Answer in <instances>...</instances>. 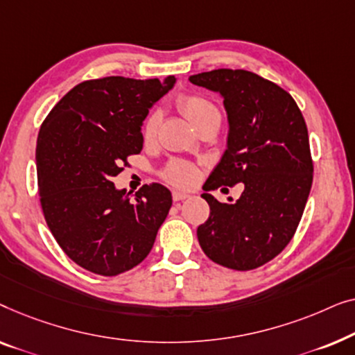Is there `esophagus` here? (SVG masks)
<instances>
[{
  "mask_svg": "<svg viewBox=\"0 0 355 355\" xmlns=\"http://www.w3.org/2000/svg\"><path fill=\"white\" fill-rule=\"evenodd\" d=\"M172 198H173V201H183V199L189 198V194L184 193V191H178V189H173Z\"/></svg>",
  "mask_w": 355,
  "mask_h": 355,
  "instance_id": "esophagus-1",
  "label": "esophagus"
}]
</instances>
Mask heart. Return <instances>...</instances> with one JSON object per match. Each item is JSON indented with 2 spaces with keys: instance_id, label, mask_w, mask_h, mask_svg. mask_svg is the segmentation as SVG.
<instances>
[{
  "instance_id": "b5f03b06",
  "label": "heart",
  "mask_w": 355,
  "mask_h": 355,
  "mask_svg": "<svg viewBox=\"0 0 355 355\" xmlns=\"http://www.w3.org/2000/svg\"><path fill=\"white\" fill-rule=\"evenodd\" d=\"M177 107L194 127L199 128L202 123H206L211 119H220V112L216 104L211 99L201 96V94L194 93H183L177 98ZM159 125H161V114L153 111L146 117L143 125V138L146 141L156 138ZM162 177L166 182L175 184V187L188 188L196 183L199 177L198 167L191 162L187 161H172L168 166L164 168Z\"/></svg>"
}]
</instances>
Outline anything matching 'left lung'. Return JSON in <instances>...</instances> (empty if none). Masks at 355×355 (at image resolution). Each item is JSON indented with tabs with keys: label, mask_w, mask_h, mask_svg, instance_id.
I'll list each match as a JSON object with an SVG mask.
<instances>
[{
	"label": "left lung",
	"mask_w": 355,
	"mask_h": 355,
	"mask_svg": "<svg viewBox=\"0 0 355 355\" xmlns=\"http://www.w3.org/2000/svg\"><path fill=\"white\" fill-rule=\"evenodd\" d=\"M189 82L220 93L230 122L228 148L204 189L244 187L236 202L202 194L211 214L198 227L199 244L218 266L254 270L288 246L301 222L313 178L306 121L291 94L257 73L217 69Z\"/></svg>",
	"instance_id": "1"
}]
</instances>
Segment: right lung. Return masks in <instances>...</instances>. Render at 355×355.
I'll return each instance as SVG.
<instances>
[{
  "instance_id": "right-lung-1",
  "label": "right lung",
  "mask_w": 355,
  "mask_h": 355,
  "mask_svg": "<svg viewBox=\"0 0 355 355\" xmlns=\"http://www.w3.org/2000/svg\"><path fill=\"white\" fill-rule=\"evenodd\" d=\"M175 83L168 76L85 80L54 106L37 141L42 211L54 239L85 270L116 277L144 261L172 206L159 183L135 201L112 178L143 149L141 123Z\"/></svg>"
}]
</instances>
